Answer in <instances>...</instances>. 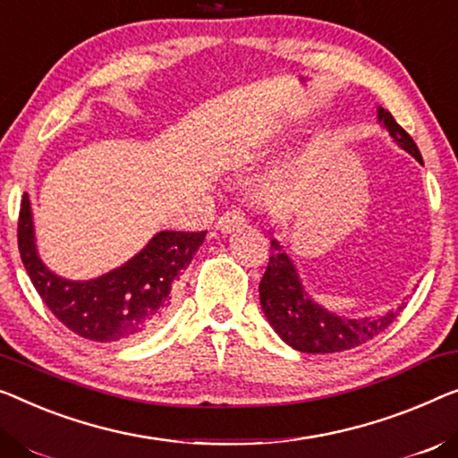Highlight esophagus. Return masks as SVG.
Masks as SVG:
<instances>
[{"mask_svg": "<svg viewBox=\"0 0 458 458\" xmlns=\"http://www.w3.org/2000/svg\"><path fill=\"white\" fill-rule=\"evenodd\" d=\"M242 226H247V217H244L242 211H238V209L226 211V214H224L216 224V228L220 230L222 234H230V232H234Z\"/></svg>", "mask_w": 458, "mask_h": 458, "instance_id": "1", "label": "esophagus"}]
</instances>
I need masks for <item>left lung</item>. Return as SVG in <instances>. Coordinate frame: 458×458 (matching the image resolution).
<instances>
[{"instance_id":"left-lung-1","label":"left lung","mask_w":458,"mask_h":458,"mask_svg":"<svg viewBox=\"0 0 458 458\" xmlns=\"http://www.w3.org/2000/svg\"><path fill=\"white\" fill-rule=\"evenodd\" d=\"M377 114L380 127L386 129L393 141L424 164L411 135L393 119V114L382 106H378ZM259 300L273 331L290 347L304 353H335L366 344L380 335L407 304L403 300L397 309L385 315L360 318H347L327 310L306 292L294 261L277 238H271V257L259 284Z\"/></svg>"}]
</instances>
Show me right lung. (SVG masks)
Returning a JSON list of instances; mask_svg holds the SVG:
<instances>
[{
    "instance_id": "1",
    "label": "right lung",
    "mask_w": 458,
    "mask_h": 458,
    "mask_svg": "<svg viewBox=\"0 0 458 458\" xmlns=\"http://www.w3.org/2000/svg\"><path fill=\"white\" fill-rule=\"evenodd\" d=\"M208 232L162 230L119 267L92 279H67L47 267L37 249L30 197L18 217V249L24 269L49 310L76 335L113 344L156 329L173 304V288Z\"/></svg>"
}]
</instances>
